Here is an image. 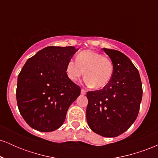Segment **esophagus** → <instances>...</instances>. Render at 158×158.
I'll return each instance as SVG.
<instances>
[{
    "label": "esophagus",
    "instance_id": "34e87169",
    "mask_svg": "<svg viewBox=\"0 0 158 158\" xmlns=\"http://www.w3.org/2000/svg\"><path fill=\"white\" fill-rule=\"evenodd\" d=\"M81 94H82V95H85V94H86V90H85V89H83V88H81Z\"/></svg>",
    "mask_w": 158,
    "mask_h": 158
}]
</instances>
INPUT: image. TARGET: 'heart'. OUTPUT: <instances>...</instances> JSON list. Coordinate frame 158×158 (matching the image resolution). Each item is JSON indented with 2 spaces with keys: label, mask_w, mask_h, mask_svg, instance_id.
<instances>
[{
  "label": "heart",
  "mask_w": 158,
  "mask_h": 158,
  "mask_svg": "<svg viewBox=\"0 0 158 158\" xmlns=\"http://www.w3.org/2000/svg\"><path fill=\"white\" fill-rule=\"evenodd\" d=\"M71 59L66 66L67 75L76 81L85 73V82L98 89L109 83L113 74V63L109 58L91 50H83Z\"/></svg>",
  "instance_id": "obj_1"
}]
</instances>
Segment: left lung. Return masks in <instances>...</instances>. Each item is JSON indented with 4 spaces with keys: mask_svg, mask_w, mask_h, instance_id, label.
I'll list each match as a JSON object with an SVG mask.
<instances>
[{
    "mask_svg": "<svg viewBox=\"0 0 158 158\" xmlns=\"http://www.w3.org/2000/svg\"><path fill=\"white\" fill-rule=\"evenodd\" d=\"M113 63V74L102 90L87 93L86 118L94 132L114 137L127 131L138 115L143 97L139 71L123 52L103 48Z\"/></svg>",
    "mask_w": 158,
    "mask_h": 158,
    "instance_id": "obj_1",
    "label": "left lung"
}]
</instances>
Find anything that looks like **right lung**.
<instances>
[{"label":"right lung","mask_w":158,"mask_h":158,"mask_svg":"<svg viewBox=\"0 0 158 158\" xmlns=\"http://www.w3.org/2000/svg\"><path fill=\"white\" fill-rule=\"evenodd\" d=\"M78 49L47 47L30 58L18 77L16 99L20 114L37 131H55L81 88L69 79L66 66Z\"/></svg>","instance_id":"add662e5"}]
</instances>
